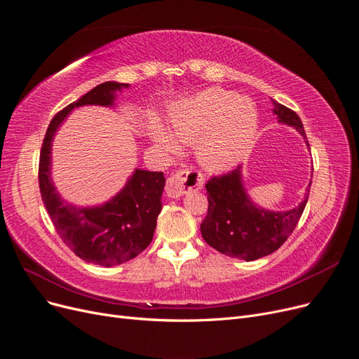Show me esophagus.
I'll use <instances>...</instances> for the list:
<instances>
[{"mask_svg": "<svg viewBox=\"0 0 359 359\" xmlns=\"http://www.w3.org/2000/svg\"><path fill=\"white\" fill-rule=\"evenodd\" d=\"M204 184V176L194 168H184L171 175L165 183V192L171 198H179L183 194L201 189Z\"/></svg>", "mask_w": 359, "mask_h": 359, "instance_id": "34e87169", "label": "esophagus"}]
</instances>
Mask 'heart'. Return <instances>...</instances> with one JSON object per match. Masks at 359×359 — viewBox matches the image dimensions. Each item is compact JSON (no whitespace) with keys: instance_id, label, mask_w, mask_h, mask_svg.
<instances>
[{"instance_id":"heart-1","label":"heart","mask_w":359,"mask_h":359,"mask_svg":"<svg viewBox=\"0 0 359 359\" xmlns=\"http://www.w3.org/2000/svg\"><path fill=\"white\" fill-rule=\"evenodd\" d=\"M170 126L184 142H198V156L211 170L236 164L251 151L259 130V111L250 99L238 97L223 88H208L171 108ZM154 139L165 149H175L176 140L167 131L155 128Z\"/></svg>"}]
</instances>
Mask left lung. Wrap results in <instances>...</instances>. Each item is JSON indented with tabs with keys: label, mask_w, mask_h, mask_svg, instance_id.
<instances>
[{
	"label": "left lung",
	"mask_w": 359,
	"mask_h": 359,
	"mask_svg": "<svg viewBox=\"0 0 359 359\" xmlns=\"http://www.w3.org/2000/svg\"><path fill=\"white\" fill-rule=\"evenodd\" d=\"M272 104L280 121L293 126L306 139L299 115L275 100ZM306 143L309 146L308 139ZM311 183L296 208L269 211L251 203L241 182V167L213 176L205 183L208 211L201 223L204 241L222 255L247 262L273 253L297 226L308 203Z\"/></svg>",
	"instance_id": "obj_1"
}]
</instances>
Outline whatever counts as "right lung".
<instances>
[{
    "label": "right lung",
    "mask_w": 359,
    "mask_h": 359,
    "mask_svg": "<svg viewBox=\"0 0 359 359\" xmlns=\"http://www.w3.org/2000/svg\"><path fill=\"white\" fill-rule=\"evenodd\" d=\"M123 87L127 84L106 81L59 111L48 124L39 154V192L53 226L79 259L100 266L128 262L151 244L163 207L164 175L161 171L136 170L126 188L109 203L95 208H76L65 203L51 183V140L66 115L76 106H111L115 91Z\"/></svg>",
    "instance_id": "obj_1"
}]
</instances>
